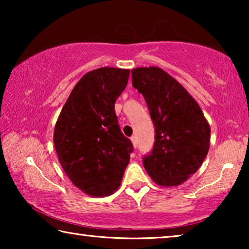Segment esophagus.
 <instances>
[{
  "label": "esophagus",
  "mask_w": 249,
  "mask_h": 249,
  "mask_svg": "<svg viewBox=\"0 0 249 249\" xmlns=\"http://www.w3.org/2000/svg\"><path fill=\"white\" fill-rule=\"evenodd\" d=\"M130 141H132V142H133V146L135 147V148H136V147H137V137L132 136V137H130Z\"/></svg>",
  "instance_id": "obj_1"
}]
</instances>
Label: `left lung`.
Returning a JSON list of instances; mask_svg holds the SVG:
<instances>
[{"instance_id": "1", "label": "left lung", "mask_w": 249, "mask_h": 249, "mask_svg": "<svg viewBox=\"0 0 249 249\" xmlns=\"http://www.w3.org/2000/svg\"><path fill=\"white\" fill-rule=\"evenodd\" d=\"M133 87L142 94L155 126V142L142 162L156 183L176 187L196 172L208 155L211 128L188 91L157 67L132 70Z\"/></svg>"}]
</instances>
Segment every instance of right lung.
Wrapping results in <instances>:
<instances>
[{"label": "right lung", "instance_id": "right-lung-1", "mask_svg": "<svg viewBox=\"0 0 249 249\" xmlns=\"http://www.w3.org/2000/svg\"><path fill=\"white\" fill-rule=\"evenodd\" d=\"M129 70L103 67L83 75L62 107L53 132L59 162L75 187L107 196L120 187L133 151L121 132L115 102Z\"/></svg>", "mask_w": 249, "mask_h": 249}]
</instances>
